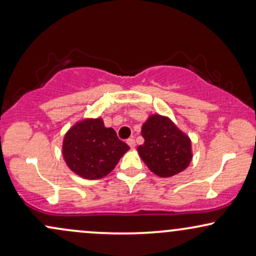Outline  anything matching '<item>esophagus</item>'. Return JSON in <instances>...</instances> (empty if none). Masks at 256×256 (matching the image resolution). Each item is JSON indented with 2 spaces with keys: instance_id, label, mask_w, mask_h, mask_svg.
Instances as JSON below:
<instances>
[{
  "instance_id": "1",
  "label": "esophagus",
  "mask_w": 256,
  "mask_h": 256,
  "mask_svg": "<svg viewBox=\"0 0 256 256\" xmlns=\"http://www.w3.org/2000/svg\"><path fill=\"white\" fill-rule=\"evenodd\" d=\"M126 143L130 146V148H134V146H136V142H134V138H128V140H126Z\"/></svg>"
}]
</instances>
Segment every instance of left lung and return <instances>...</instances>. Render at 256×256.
<instances>
[{"mask_svg":"<svg viewBox=\"0 0 256 256\" xmlns=\"http://www.w3.org/2000/svg\"><path fill=\"white\" fill-rule=\"evenodd\" d=\"M144 143L137 148L152 172L171 177L184 171L192 161V142L165 116L155 114L143 125Z\"/></svg>","mask_w":256,"mask_h":256,"instance_id":"left-lung-1","label":"left lung"}]
</instances>
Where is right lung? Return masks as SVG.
<instances>
[{"instance_id":"add662e5","label":"right lung","mask_w":256,"mask_h":256,"mask_svg":"<svg viewBox=\"0 0 256 256\" xmlns=\"http://www.w3.org/2000/svg\"><path fill=\"white\" fill-rule=\"evenodd\" d=\"M130 146L101 119L78 122L64 140V158L73 172L86 179H100L116 167Z\"/></svg>"}]
</instances>
